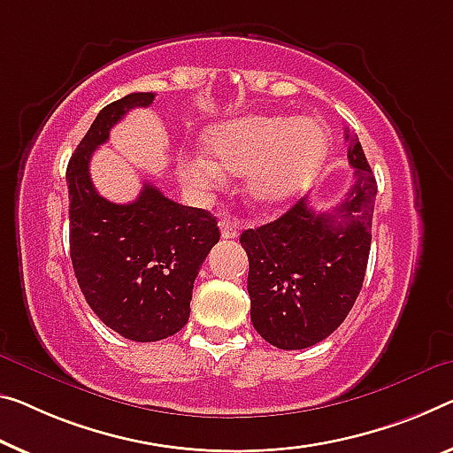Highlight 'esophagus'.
<instances>
[{
	"label": "esophagus",
	"mask_w": 453,
	"mask_h": 453,
	"mask_svg": "<svg viewBox=\"0 0 453 453\" xmlns=\"http://www.w3.org/2000/svg\"><path fill=\"white\" fill-rule=\"evenodd\" d=\"M219 226H220V236H222V239H236V236H239V225H236L234 220L222 219L219 222Z\"/></svg>",
	"instance_id": "esophagus-1"
}]
</instances>
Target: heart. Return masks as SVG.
<instances>
[{
	"label": "heart",
	"instance_id": "1",
	"mask_svg": "<svg viewBox=\"0 0 453 453\" xmlns=\"http://www.w3.org/2000/svg\"><path fill=\"white\" fill-rule=\"evenodd\" d=\"M328 131L311 117L247 115L211 127L204 156L180 162L184 182L198 192L222 184V172L242 176L255 206L275 208L314 184L328 157Z\"/></svg>",
	"mask_w": 453,
	"mask_h": 453
}]
</instances>
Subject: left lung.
I'll use <instances>...</instances> for the list:
<instances>
[{"mask_svg": "<svg viewBox=\"0 0 453 453\" xmlns=\"http://www.w3.org/2000/svg\"><path fill=\"white\" fill-rule=\"evenodd\" d=\"M346 142L354 186L342 204L316 212L302 198L277 220L241 234L249 257L250 322L281 350L328 338L363 288L377 180L358 137L346 134Z\"/></svg>", "mask_w": 453, "mask_h": 453, "instance_id": "8db88e82", "label": "left lung"}]
</instances>
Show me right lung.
I'll return each instance as SVG.
<instances>
[{
    "instance_id": "1",
    "label": "right lung",
    "mask_w": 453,
    "mask_h": 453,
    "mask_svg": "<svg viewBox=\"0 0 453 453\" xmlns=\"http://www.w3.org/2000/svg\"><path fill=\"white\" fill-rule=\"evenodd\" d=\"M154 99L131 93L107 105L66 168L76 281L101 322L134 342H157L184 328L194 280L220 239L211 212L173 203L156 186L143 184L134 203L115 204L90 182V156L111 127Z\"/></svg>"
}]
</instances>
